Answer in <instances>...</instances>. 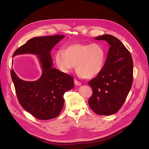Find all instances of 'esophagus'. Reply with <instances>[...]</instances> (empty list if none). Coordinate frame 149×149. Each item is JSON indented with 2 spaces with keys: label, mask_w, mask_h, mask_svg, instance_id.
Returning a JSON list of instances; mask_svg holds the SVG:
<instances>
[{
  "label": "esophagus",
  "mask_w": 149,
  "mask_h": 149,
  "mask_svg": "<svg viewBox=\"0 0 149 149\" xmlns=\"http://www.w3.org/2000/svg\"><path fill=\"white\" fill-rule=\"evenodd\" d=\"M74 83H75V84L77 85V86H80V85L81 84V82L79 81L78 80H74Z\"/></svg>",
  "instance_id": "esophagus-1"
}]
</instances>
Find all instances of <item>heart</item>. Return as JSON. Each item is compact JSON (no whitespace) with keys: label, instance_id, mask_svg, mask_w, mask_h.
Here are the masks:
<instances>
[{"label":"heart","instance_id":"b5f03b06","mask_svg":"<svg viewBox=\"0 0 149 149\" xmlns=\"http://www.w3.org/2000/svg\"><path fill=\"white\" fill-rule=\"evenodd\" d=\"M54 58L61 72L68 73L75 65L79 75L89 79L102 71L106 61V51L97 43H75L64 49H58Z\"/></svg>","mask_w":149,"mask_h":149}]
</instances>
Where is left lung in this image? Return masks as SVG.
<instances>
[{"instance_id": "1", "label": "left lung", "mask_w": 149, "mask_h": 149, "mask_svg": "<svg viewBox=\"0 0 149 149\" xmlns=\"http://www.w3.org/2000/svg\"><path fill=\"white\" fill-rule=\"evenodd\" d=\"M95 39L106 40L110 48L102 71L88 83L93 92L88 103L95 113L111 115L120 110L131 89L132 57L122 42L113 36L105 34Z\"/></svg>"}]
</instances>
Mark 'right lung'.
<instances>
[{"mask_svg":"<svg viewBox=\"0 0 149 149\" xmlns=\"http://www.w3.org/2000/svg\"><path fill=\"white\" fill-rule=\"evenodd\" d=\"M64 35L36 37L29 40L15 50L13 57L22 54L38 56L42 68V74L34 81L22 80L13 69L11 76L20 104L35 118L48 120L60 114L63 107L64 93L74 87L71 75L52 67L50 52Z\"/></svg>","mask_w":149,"mask_h":149,"instance_id":"obj_1","label":"right lung"}]
</instances>
